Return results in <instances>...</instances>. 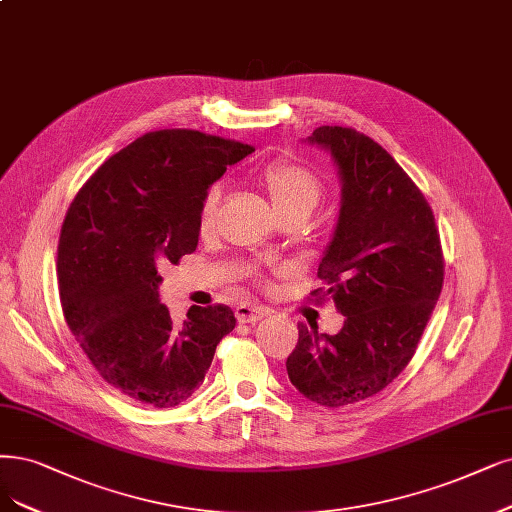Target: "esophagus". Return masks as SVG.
<instances>
[{
    "label": "esophagus",
    "instance_id": "1",
    "mask_svg": "<svg viewBox=\"0 0 512 512\" xmlns=\"http://www.w3.org/2000/svg\"><path fill=\"white\" fill-rule=\"evenodd\" d=\"M270 314V308L259 306V304H240L236 308L238 323H257V320L266 318Z\"/></svg>",
    "mask_w": 512,
    "mask_h": 512
}]
</instances>
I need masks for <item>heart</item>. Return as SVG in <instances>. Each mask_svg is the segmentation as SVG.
Listing matches in <instances>:
<instances>
[{
	"label": "heart",
	"instance_id": "obj_1",
	"mask_svg": "<svg viewBox=\"0 0 512 512\" xmlns=\"http://www.w3.org/2000/svg\"><path fill=\"white\" fill-rule=\"evenodd\" d=\"M261 183L276 206L280 217L293 215V213H312L323 196V185L318 177L304 164L289 162V160H276L263 168ZM221 200V187L213 185L206 189L198 208V230L208 234L215 227V217L219 211Z\"/></svg>",
	"mask_w": 512,
	"mask_h": 512
}]
</instances>
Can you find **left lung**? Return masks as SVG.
<instances>
[{
	"instance_id": "1",
	"label": "left lung",
	"mask_w": 512,
	"mask_h": 512,
	"mask_svg": "<svg viewBox=\"0 0 512 512\" xmlns=\"http://www.w3.org/2000/svg\"><path fill=\"white\" fill-rule=\"evenodd\" d=\"M310 143L331 151L342 177V208L318 266L346 316L335 335L299 323L287 358L291 384L325 407H346L382 392L409 365L443 289L439 227L420 187L388 151L354 128L320 126Z\"/></svg>"
}]
</instances>
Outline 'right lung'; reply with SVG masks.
<instances>
[{"label":"right lung","mask_w":512,"mask_h":512,"mask_svg":"<svg viewBox=\"0 0 512 512\" xmlns=\"http://www.w3.org/2000/svg\"><path fill=\"white\" fill-rule=\"evenodd\" d=\"M251 151L200 130L147 132L69 206L56 259L63 316L92 367L130 399L160 409L189 399L236 327L223 304L192 306L177 325L158 299V268L196 251L202 196Z\"/></svg>","instance_id":"1"}]
</instances>
